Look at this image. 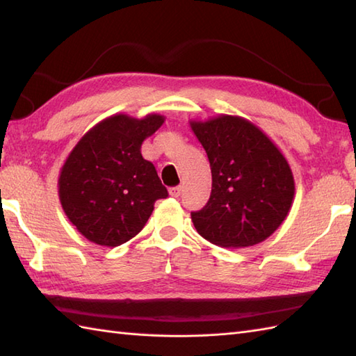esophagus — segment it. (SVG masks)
<instances>
[{
    "label": "esophagus",
    "instance_id": "1",
    "mask_svg": "<svg viewBox=\"0 0 356 356\" xmlns=\"http://www.w3.org/2000/svg\"><path fill=\"white\" fill-rule=\"evenodd\" d=\"M180 194H182V186L170 188V195H172V197H179Z\"/></svg>",
    "mask_w": 356,
    "mask_h": 356
}]
</instances>
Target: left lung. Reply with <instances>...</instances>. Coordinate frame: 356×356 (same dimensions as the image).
<instances>
[{
  "instance_id": "left-lung-1",
  "label": "left lung",
  "mask_w": 356,
  "mask_h": 356,
  "mask_svg": "<svg viewBox=\"0 0 356 356\" xmlns=\"http://www.w3.org/2000/svg\"><path fill=\"white\" fill-rule=\"evenodd\" d=\"M190 125L213 174L208 203L191 213L195 229L222 248L261 243L284 222L293 202V174L286 157L245 118L220 115Z\"/></svg>"
}]
</instances>
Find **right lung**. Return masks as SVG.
<instances>
[{
	"mask_svg": "<svg viewBox=\"0 0 356 356\" xmlns=\"http://www.w3.org/2000/svg\"><path fill=\"white\" fill-rule=\"evenodd\" d=\"M165 122L162 115H113L82 136L59 172L65 216L87 240L115 248L142 231L154 202L168 195L142 142Z\"/></svg>",
	"mask_w": 356,
	"mask_h": 356,
	"instance_id": "add662e5",
	"label": "right lung"
}]
</instances>
